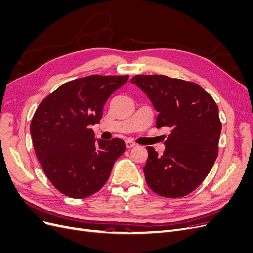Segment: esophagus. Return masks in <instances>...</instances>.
<instances>
[{"label": "esophagus", "instance_id": "1", "mask_svg": "<svg viewBox=\"0 0 253 253\" xmlns=\"http://www.w3.org/2000/svg\"><path fill=\"white\" fill-rule=\"evenodd\" d=\"M126 147L127 149H132V148L136 147V143L133 142L132 140H127V141H126Z\"/></svg>", "mask_w": 253, "mask_h": 253}]
</instances>
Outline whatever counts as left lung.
<instances>
[{
  "label": "left lung",
  "instance_id": "left-lung-1",
  "mask_svg": "<svg viewBox=\"0 0 253 253\" xmlns=\"http://www.w3.org/2000/svg\"><path fill=\"white\" fill-rule=\"evenodd\" d=\"M151 99L159 113L156 127L172 129L160 156L148 147L143 172L152 191L181 197L201 185L218 155L221 122L217 104L194 82L164 75H136L131 80Z\"/></svg>",
  "mask_w": 253,
  "mask_h": 253
}]
</instances>
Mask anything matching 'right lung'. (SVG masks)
<instances>
[{"mask_svg":"<svg viewBox=\"0 0 253 253\" xmlns=\"http://www.w3.org/2000/svg\"><path fill=\"white\" fill-rule=\"evenodd\" d=\"M127 80L128 75H91L68 81L36 110L30 133L37 158L64 195L85 198L98 192L125 153L126 143L120 138L97 143L89 126L100 121L109 97Z\"/></svg>","mask_w":253,"mask_h":253,"instance_id":"add662e5","label":"right lung"}]
</instances>
